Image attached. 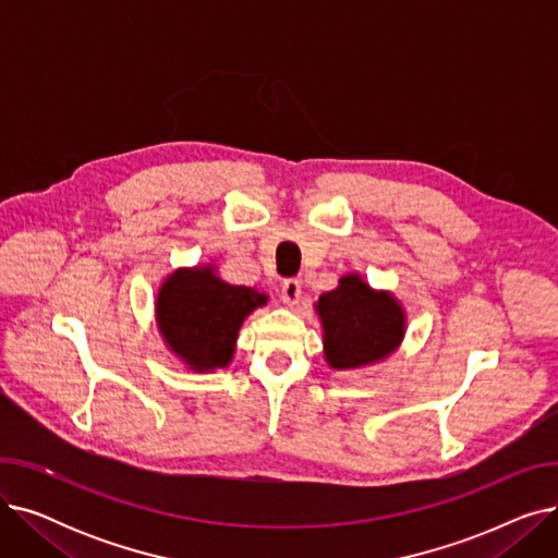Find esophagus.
Instances as JSON below:
<instances>
[{"instance_id": "obj_1", "label": "esophagus", "mask_w": 558, "mask_h": 558, "mask_svg": "<svg viewBox=\"0 0 558 558\" xmlns=\"http://www.w3.org/2000/svg\"><path fill=\"white\" fill-rule=\"evenodd\" d=\"M280 294H282V301H284L287 305H296V303L301 301V294H303L301 280H296V278L284 280V282H282V289H280Z\"/></svg>"}]
</instances>
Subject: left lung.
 Wrapping results in <instances>:
<instances>
[{"mask_svg": "<svg viewBox=\"0 0 558 558\" xmlns=\"http://www.w3.org/2000/svg\"><path fill=\"white\" fill-rule=\"evenodd\" d=\"M324 355L337 371L360 368L391 355L404 337V310L389 291H375L357 274L318 299Z\"/></svg>", "mask_w": 558, "mask_h": 558, "instance_id": "8db88e82", "label": "left lung"}]
</instances>
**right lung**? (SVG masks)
<instances>
[{"label":"right lung","mask_w":558,"mask_h":558,"mask_svg":"<svg viewBox=\"0 0 558 558\" xmlns=\"http://www.w3.org/2000/svg\"><path fill=\"white\" fill-rule=\"evenodd\" d=\"M262 305L267 294L223 282L213 267L179 269L158 291L156 320L171 353L205 373L230 364L244 318Z\"/></svg>","instance_id":"right-lung-1"}]
</instances>
